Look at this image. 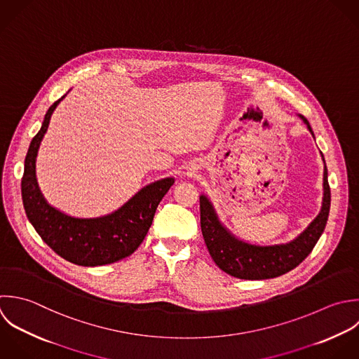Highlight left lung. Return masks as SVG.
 Segmentation results:
<instances>
[{
  "instance_id": "8db88e82",
  "label": "left lung",
  "mask_w": 359,
  "mask_h": 359,
  "mask_svg": "<svg viewBox=\"0 0 359 359\" xmlns=\"http://www.w3.org/2000/svg\"><path fill=\"white\" fill-rule=\"evenodd\" d=\"M299 117L315 137L309 121L301 114ZM330 201L332 194L327 180V168L325 163L322 210L309 226L294 241L271 246H259L241 241L224 226L214 210V205L204 194L200 196L201 232L212 260L226 274L241 280L276 278L294 270L313 250L326 228Z\"/></svg>"
}]
</instances>
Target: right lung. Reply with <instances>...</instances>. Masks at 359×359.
I'll use <instances>...</instances> for the list:
<instances>
[{
    "label": "right lung",
    "mask_w": 359,
    "mask_h": 359,
    "mask_svg": "<svg viewBox=\"0 0 359 359\" xmlns=\"http://www.w3.org/2000/svg\"><path fill=\"white\" fill-rule=\"evenodd\" d=\"M65 95L48 107L41 128L29 145L20 183L23 208L43 242L67 262L83 267L116 263L142 243L158 204L175 179L165 177L142 187L118 210L97 218H75L51 207L36 180V156L50 117Z\"/></svg>",
    "instance_id": "right-lung-1"
}]
</instances>
